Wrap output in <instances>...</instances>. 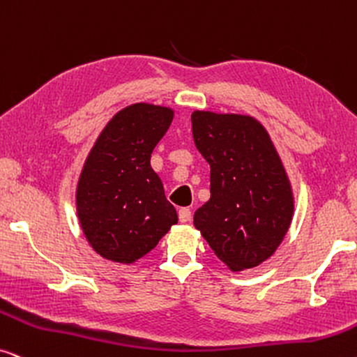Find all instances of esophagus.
Instances as JSON below:
<instances>
[{
	"label": "esophagus",
	"instance_id": "1",
	"mask_svg": "<svg viewBox=\"0 0 357 357\" xmlns=\"http://www.w3.org/2000/svg\"><path fill=\"white\" fill-rule=\"evenodd\" d=\"M178 220H180V223H188V221L192 220V211H190V208H180Z\"/></svg>",
	"mask_w": 357,
	"mask_h": 357
}]
</instances>
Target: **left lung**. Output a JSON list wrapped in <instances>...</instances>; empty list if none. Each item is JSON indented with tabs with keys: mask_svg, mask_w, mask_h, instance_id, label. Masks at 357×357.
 I'll return each instance as SVG.
<instances>
[{
	"mask_svg": "<svg viewBox=\"0 0 357 357\" xmlns=\"http://www.w3.org/2000/svg\"><path fill=\"white\" fill-rule=\"evenodd\" d=\"M197 149L210 164V200L193 215L231 271L252 269L284 241L294 216L290 180L269 132L246 114L193 111Z\"/></svg>",
	"mask_w": 357,
	"mask_h": 357,
	"instance_id": "obj_1",
	"label": "left lung"
}]
</instances>
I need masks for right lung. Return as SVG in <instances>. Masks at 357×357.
Masks as SVG:
<instances>
[{
	"label": "right lung",
	"mask_w": 357,
	"mask_h": 357,
	"mask_svg": "<svg viewBox=\"0 0 357 357\" xmlns=\"http://www.w3.org/2000/svg\"><path fill=\"white\" fill-rule=\"evenodd\" d=\"M172 119L167 106H126L109 119L83 164L77 215L90 246L108 261L136 262L177 225V211L151 167L152 151Z\"/></svg>",
	"instance_id": "right-lung-1"
}]
</instances>
